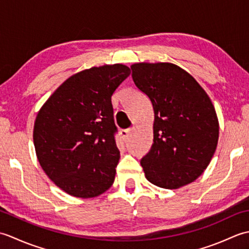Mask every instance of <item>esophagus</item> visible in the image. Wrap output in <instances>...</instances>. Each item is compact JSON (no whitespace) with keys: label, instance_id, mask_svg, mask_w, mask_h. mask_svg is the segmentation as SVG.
<instances>
[{"label":"esophagus","instance_id":"1","mask_svg":"<svg viewBox=\"0 0 249 249\" xmlns=\"http://www.w3.org/2000/svg\"><path fill=\"white\" fill-rule=\"evenodd\" d=\"M130 131H131L130 128L122 129V130H121V136H122V138H123L124 141H127L128 137H129V135H130Z\"/></svg>","mask_w":249,"mask_h":249}]
</instances>
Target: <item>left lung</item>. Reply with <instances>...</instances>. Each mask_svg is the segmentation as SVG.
Masks as SVG:
<instances>
[{
  "label": "left lung",
  "instance_id": "1",
  "mask_svg": "<svg viewBox=\"0 0 249 249\" xmlns=\"http://www.w3.org/2000/svg\"><path fill=\"white\" fill-rule=\"evenodd\" d=\"M131 77L154 109V139L140 163L147 181L176 189L198 178L212 160L219 125L208 94L171 63H137Z\"/></svg>",
  "mask_w": 249,
  "mask_h": 249
}]
</instances>
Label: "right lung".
<instances>
[{
	"instance_id": "obj_1",
	"label": "right lung",
	"mask_w": 249,
	"mask_h": 249,
	"mask_svg": "<svg viewBox=\"0 0 249 249\" xmlns=\"http://www.w3.org/2000/svg\"><path fill=\"white\" fill-rule=\"evenodd\" d=\"M129 75L123 64L75 73L37 114L33 131L37 158L51 181L68 195L97 197L113 184L120 151L111 96Z\"/></svg>"
}]
</instances>
